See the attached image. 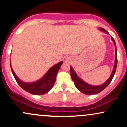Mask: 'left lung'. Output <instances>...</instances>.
Segmentation results:
<instances>
[{"label":"left lung","instance_id":"left-lung-1","mask_svg":"<svg viewBox=\"0 0 127 127\" xmlns=\"http://www.w3.org/2000/svg\"><path fill=\"white\" fill-rule=\"evenodd\" d=\"M99 29L101 30L104 32L106 33L109 34L107 31H106L104 29L102 28H99ZM112 40L113 41L115 44V65H114L113 71L112 72V74L110 75V77L109 79L106 81L104 84H102L101 85H99V86H92V85H89V84L86 83L84 81H83L82 79H80L79 77L76 74L75 71L72 69V68L71 66L70 70H71V76L72 78V80L73 82H74L75 86L80 91L82 92V93L85 94L86 95H94L96 94L99 93V92H101L102 90L105 89L108 85H109L110 83L111 82L112 79H113L114 75H115V71H116V67H117V63H118V59H117V50H116V46L115 41L114 40L113 37H112Z\"/></svg>","mask_w":127,"mask_h":127}]
</instances>
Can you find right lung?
<instances>
[{
    "instance_id": "obj_1",
    "label": "right lung",
    "mask_w": 127,
    "mask_h": 127,
    "mask_svg": "<svg viewBox=\"0 0 127 127\" xmlns=\"http://www.w3.org/2000/svg\"><path fill=\"white\" fill-rule=\"evenodd\" d=\"M62 63L63 62L61 61L56 65H54L41 79L32 83H25L21 81L14 73L11 66V68L14 78L22 89L33 95H43L48 92L52 88L56 81L57 73Z\"/></svg>"
}]
</instances>
